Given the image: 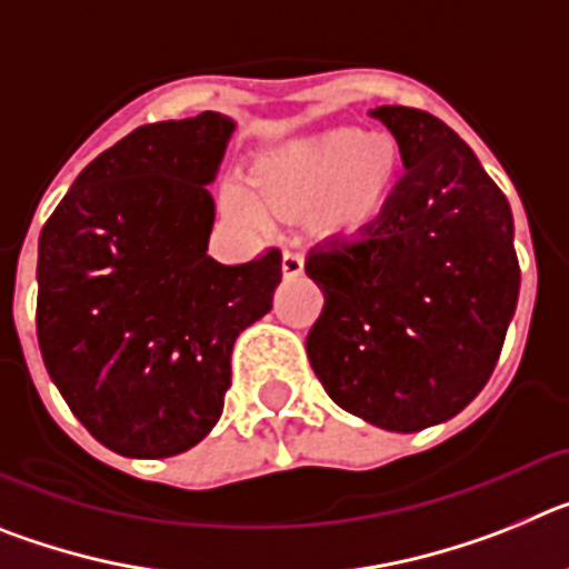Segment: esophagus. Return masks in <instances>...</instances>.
Wrapping results in <instances>:
<instances>
[{"label":"esophagus","mask_w":569,"mask_h":569,"mask_svg":"<svg viewBox=\"0 0 569 569\" xmlns=\"http://www.w3.org/2000/svg\"><path fill=\"white\" fill-rule=\"evenodd\" d=\"M281 270H284V276H299L305 270V256L296 253V250H284V256H281Z\"/></svg>","instance_id":"34e87169"}]
</instances>
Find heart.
<instances>
[{"label":"heart","mask_w":569,"mask_h":569,"mask_svg":"<svg viewBox=\"0 0 569 569\" xmlns=\"http://www.w3.org/2000/svg\"><path fill=\"white\" fill-rule=\"evenodd\" d=\"M401 176V150L387 133L333 128L293 136L270 150L253 170L259 203L241 184L222 190V208L244 228L264 230L268 208L299 210L316 202L321 233L353 236L381 219Z\"/></svg>","instance_id":"heart-1"}]
</instances>
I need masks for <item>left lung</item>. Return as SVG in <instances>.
<instances>
[{"label": "left lung", "mask_w": 569, "mask_h": 569, "mask_svg": "<svg viewBox=\"0 0 569 569\" xmlns=\"http://www.w3.org/2000/svg\"><path fill=\"white\" fill-rule=\"evenodd\" d=\"M370 116L396 136L405 176L379 222L310 250L305 270L325 308L305 345L341 410L416 433L481 393L521 270L507 196L470 144L425 110L381 104Z\"/></svg>", "instance_id": "1"}]
</instances>
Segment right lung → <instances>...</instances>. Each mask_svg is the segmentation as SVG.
I'll list each match as a JSON object with an SVG mask.
<instances>
[{
    "label": "right lung",
    "instance_id": "1",
    "mask_svg": "<svg viewBox=\"0 0 569 569\" xmlns=\"http://www.w3.org/2000/svg\"><path fill=\"white\" fill-rule=\"evenodd\" d=\"M236 122L204 110L99 153L39 236L37 336L88 433L128 459L184 453L216 427L230 353L270 313L281 253L208 256Z\"/></svg>",
    "mask_w": 569,
    "mask_h": 569
}]
</instances>
